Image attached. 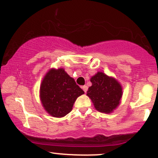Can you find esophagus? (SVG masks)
<instances>
[{
    "instance_id": "obj_1",
    "label": "esophagus",
    "mask_w": 158,
    "mask_h": 158,
    "mask_svg": "<svg viewBox=\"0 0 158 158\" xmlns=\"http://www.w3.org/2000/svg\"><path fill=\"white\" fill-rule=\"evenodd\" d=\"M81 88L83 89V90L85 91V93H86L87 91V89H88V87H87V85H84V86L81 87Z\"/></svg>"
}]
</instances>
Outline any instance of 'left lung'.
Listing matches in <instances>:
<instances>
[{
  "label": "left lung",
  "instance_id": "1",
  "mask_svg": "<svg viewBox=\"0 0 158 158\" xmlns=\"http://www.w3.org/2000/svg\"><path fill=\"white\" fill-rule=\"evenodd\" d=\"M90 81L92 86L88 88L87 95L95 108L101 113H112L119 105L122 96L120 83L102 72H98L92 77Z\"/></svg>",
  "mask_w": 158,
  "mask_h": 158
}]
</instances>
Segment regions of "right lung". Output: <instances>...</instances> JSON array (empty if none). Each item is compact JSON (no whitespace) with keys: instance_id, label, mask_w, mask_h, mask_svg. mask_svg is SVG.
Wrapping results in <instances>:
<instances>
[{"instance_id":"obj_1","label":"right lung","mask_w":158,"mask_h":158,"mask_svg":"<svg viewBox=\"0 0 158 158\" xmlns=\"http://www.w3.org/2000/svg\"><path fill=\"white\" fill-rule=\"evenodd\" d=\"M40 94L45 111L53 117L61 118L71 111L76 99L85 92L63 68H52L42 81Z\"/></svg>"}]
</instances>
